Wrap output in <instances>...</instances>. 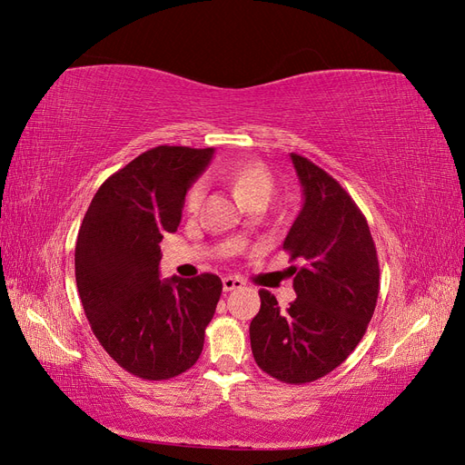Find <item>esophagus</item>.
<instances>
[{
	"mask_svg": "<svg viewBox=\"0 0 465 465\" xmlns=\"http://www.w3.org/2000/svg\"><path fill=\"white\" fill-rule=\"evenodd\" d=\"M246 283L236 275H229V277H223V291H234V289H242Z\"/></svg>",
	"mask_w": 465,
	"mask_h": 465,
	"instance_id": "34e87169",
	"label": "esophagus"
}]
</instances>
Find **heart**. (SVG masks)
<instances>
[{
    "label": "heart",
    "instance_id": "heart-1",
    "mask_svg": "<svg viewBox=\"0 0 465 465\" xmlns=\"http://www.w3.org/2000/svg\"><path fill=\"white\" fill-rule=\"evenodd\" d=\"M217 176L224 180L232 190L234 198L242 205L254 200H267L273 190V176L260 161H236L217 168ZM205 193L203 182H193L186 193V209L195 213L200 209Z\"/></svg>",
    "mask_w": 465,
    "mask_h": 465
}]
</instances>
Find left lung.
Segmentation results:
<instances>
[{
    "label": "left lung",
    "instance_id": "8db88e82",
    "mask_svg": "<svg viewBox=\"0 0 465 465\" xmlns=\"http://www.w3.org/2000/svg\"><path fill=\"white\" fill-rule=\"evenodd\" d=\"M304 203L283 242L297 299L287 311L260 291L250 322L258 367L287 384L330 374L353 353L374 314L380 267L369 223L340 182L302 154L291 153Z\"/></svg>",
    "mask_w": 465,
    "mask_h": 465
}]
</instances>
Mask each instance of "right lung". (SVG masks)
Returning a JSON list of instances; mask_svg holds the SVG:
<instances>
[{
    "label": "right lung",
    "mask_w": 465,
    "mask_h": 465,
    "mask_svg": "<svg viewBox=\"0 0 465 465\" xmlns=\"http://www.w3.org/2000/svg\"><path fill=\"white\" fill-rule=\"evenodd\" d=\"M213 147L159 145L98 188L75 244V281L98 343L124 371L168 380L200 359L223 283L213 273L161 279V241Z\"/></svg>",
    "instance_id": "right-lung-1"
}]
</instances>
